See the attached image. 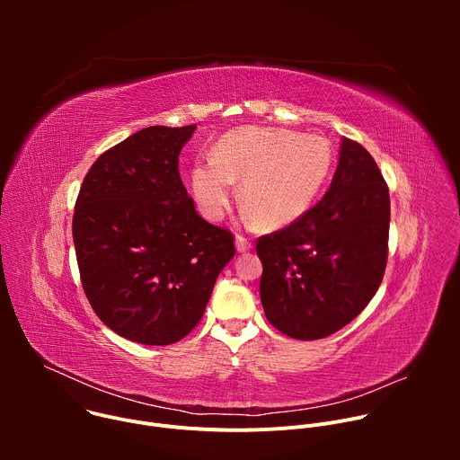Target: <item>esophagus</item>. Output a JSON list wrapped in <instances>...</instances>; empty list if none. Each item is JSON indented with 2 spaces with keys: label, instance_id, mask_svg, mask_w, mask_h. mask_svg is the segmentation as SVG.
<instances>
[{
  "label": "esophagus",
  "instance_id": "obj_1",
  "mask_svg": "<svg viewBox=\"0 0 460 460\" xmlns=\"http://www.w3.org/2000/svg\"><path fill=\"white\" fill-rule=\"evenodd\" d=\"M234 247H236L238 252H247L251 249V242L247 238H243V236H236Z\"/></svg>",
  "mask_w": 460,
  "mask_h": 460
}]
</instances>
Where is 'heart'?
I'll return each instance as SVG.
<instances>
[{
  "mask_svg": "<svg viewBox=\"0 0 460 460\" xmlns=\"http://www.w3.org/2000/svg\"><path fill=\"white\" fill-rule=\"evenodd\" d=\"M333 151L318 135L279 127H240L213 147V158L190 169V192L208 220H222L240 183L243 218L264 229L298 222L330 176Z\"/></svg>",
  "mask_w": 460,
  "mask_h": 460,
  "instance_id": "1",
  "label": "heart"
}]
</instances>
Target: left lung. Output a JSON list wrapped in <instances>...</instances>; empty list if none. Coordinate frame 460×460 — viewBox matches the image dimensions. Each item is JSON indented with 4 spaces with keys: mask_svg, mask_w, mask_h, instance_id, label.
Wrapping results in <instances>:
<instances>
[{
    "mask_svg": "<svg viewBox=\"0 0 460 460\" xmlns=\"http://www.w3.org/2000/svg\"><path fill=\"white\" fill-rule=\"evenodd\" d=\"M389 190L373 156L342 138L322 200L260 238V300L279 332L316 341L342 330L375 296L385 270Z\"/></svg>",
    "mask_w": 460,
    "mask_h": 460,
    "instance_id": "1",
    "label": "left lung"
}]
</instances>
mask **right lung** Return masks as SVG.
Instances as JSON below:
<instances>
[{
	"instance_id": "obj_1",
	"label": "right lung",
	"mask_w": 460,
	"mask_h": 460,
	"mask_svg": "<svg viewBox=\"0 0 460 460\" xmlns=\"http://www.w3.org/2000/svg\"><path fill=\"white\" fill-rule=\"evenodd\" d=\"M194 128L153 125L109 149L75 208L84 291L107 327L144 346L181 341L234 256L233 234L196 213L178 172Z\"/></svg>"
}]
</instances>
